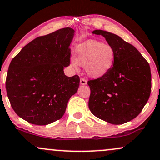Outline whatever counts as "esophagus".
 <instances>
[{
  "instance_id": "esophagus-1",
  "label": "esophagus",
  "mask_w": 160,
  "mask_h": 160,
  "mask_svg": "<svg viewBox=\"0 0 160 160\" xmlns=\"http://www.w3.org/2000/svg\"><path fill=\"white\" fill-rule=\"evenodd\" d=\"M80 83L81 85H87V80H85L84 78H81L80 80Z\"/></svg>"
}]
</instances>
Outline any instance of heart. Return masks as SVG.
<instances>
[{"mask_svg": "<svg viewBox=\"0 0 160 160\" xmlns=\"http://www.w3.org/2000/svg\"><path fill=\"white\" fill-rule=\"evenodd\" d=\"M115 56V49L110 45L89 40L77 47L75 58L71 60V65L75 68L79 65L85 66L86 73L89 77L99 78L111 71Z\"/></svg>", "mask_w": 160, "mask_h": 160, "instance_id": "b5f03b06", "label": "heart"}]
</instances>
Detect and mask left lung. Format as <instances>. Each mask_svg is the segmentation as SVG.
<instances>
[{
    "mask_svg": "<svg viewBox=\"0 0 160 160\" xmlns=\"http://www.w3.org/2000/svg\"><path fill=\"white\" fill-rule=\"evenodd\" d=\"M115 49V60L105 76L89 80V108L96 117L113 124H122L138 116L151 92L149 63L139 51L117 35L96 29Z\"/></svg>",
    "mask_w": 160,
    "mask_h": 160,
    "instance_id": "8db88e82",
    "label": "left lung"
}]
</instances>
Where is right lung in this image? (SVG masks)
Returning <instances> with one entry per match:
<instances>
[{"label":"right lung","mask_w":160,"mask_h":160,"mask_svg":"<svg viewBox=\"0 0 160 160\" xmlns=\"http://www.w3.org/2000/svg\"><path fill=\"white\" fill-rule=\"evenodd\" d=\"M74 32L67 27L39 36L12 59L7 93L17 115L27 122L47 125L59 120L77 92L80 77L64 73V67L70 65Z\"/></svg>","instance_id":"obj_1"}]
</instances>
